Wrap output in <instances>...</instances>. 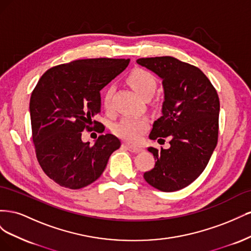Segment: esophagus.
I'll use <instances>...</instances> for the list:
<instances>
[{
    "label": "esophagus",
    "mask_w": 251,
    "mask_h": 251,
    "mask_svg": "<svg viewBox=\"0 0 251 251\" xmlns=\"http://www.w3.org/2000/svg\"><path fill=\"white\" fill-rule=\"evenodd\" d=\"M125 147L130 151H132V153H139V151H142V149L141 148H138V147H133V146H131V144H127V143H126L125 144Z\"/></svg>",
    "instance_id": "1"
}]
</instances>
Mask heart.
<instances>
[{
	"label": "heart",
	"mask_w": 251,
	"mask_h": 251,
	"mask_svg": "<svg viewBox=\"0 0 251 251\" xmlns=\"http://www.w3.org/2000/svg\"><path fill=\"white\" fill-rule=\"evenodd\" d=\"M126 81L144 100H148V98L153 96L158 87V81L155 75L146 69H142V68L133 69L127 74ZM114 89H115L114 86L110 85L103 91L102 105L107 111L112 108ZM148 127L149 120L147 118L125 117L114 126L113 132L121 139H125L131 143H137L141 138V135L148 130Z\"/></svg>",
	"instance_id": "heart-1"
}]
</instances>
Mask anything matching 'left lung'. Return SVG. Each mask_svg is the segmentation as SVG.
Returning <instances> with one entry per match:
<instances>
[{
    "instance_id": "left-lung-1",
    "label": "left lung",
    "mask_w": 251,
    "mask_h": 251,
    "mask_svg": "<svg viewBox=\"0 0 251 251\" xmlns=\"http://www.w3.org/2000/svg\"><path fill=\"white\" fill-rule=\"evenodd\" d=\"M137 63L160 76L164 88L162 116L154 123L150 138L171 139L168 150L149 148L156 162L143 177L159 191L176 192L200 176L217 146L219 96L198 67L172 56L139 58Z\"/></svg>"
}]
</instances>
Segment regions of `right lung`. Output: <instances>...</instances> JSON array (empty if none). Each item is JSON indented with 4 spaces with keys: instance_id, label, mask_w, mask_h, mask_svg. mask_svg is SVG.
<instances>
[{
    "instance_id": "right-lung-1",
    "label": "right lung",
    "mask_w": 251,
    "mask_h": 251,
    "mask_svg": "<svg viewBox=\"0 0 251 251\" xmlns=\"http://www.w3.org/2000/svg\"><path fill=\"white\" fill-rule=\"evenodd\" d=\"M130 58H87L50 68L30 97L32 140L42 170L58 185L79 189L100 177L120 140L100 135L94 146L83 130L102 133L100 91L123 72Z\"/></svg>"
}]
</instances>
